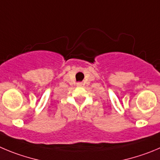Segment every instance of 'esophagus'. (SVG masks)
Returning a JSON list of instances; mask_svg holds the SVG:
<instances>
[{
	"label": "esophagus",
	"instance_id": "34e87169",
	"mask_svg": "<svg viewBox=\"0 0 160 160\" xmlns=\"http://www.w3.org/2000/svg\"><path fill=\"white\" fill-rule=\"evenodd\" d=\"M77 86H81V83H77Z\"/></svg>",
	"mask_w": 160,
	"mask_h": 160
}]
</instances>
